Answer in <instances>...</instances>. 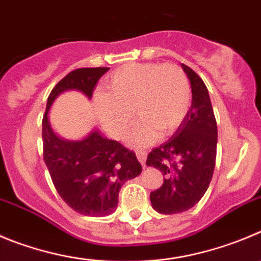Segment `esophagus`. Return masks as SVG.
<instances>
[{"instance_id": "obj_1", "label": "esophagus", "mask_w": 261, "mask_h": 261, "mask_svg": "<svg viewBox=\"0 0 261 261\" xmlns=\"http://www.w3.org/2000/svg\"><path fill=\"white\" fill-rule=\"evenodd\" d=\"M136 157H138L139 162L142 165H145V161H147V152L143 149L136 150Z\"/></svg>"}]
</instances>
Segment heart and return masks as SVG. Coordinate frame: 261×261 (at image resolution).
Returning a JSON list of instances; mask_svg holds the SVG:
<instances>
[{"instance_id":"heart-1","label":"heart","mask_w":261,"mask_h":261,"mask_svg":"<svg viewBox=\"0 0 261 261\" xmlns=\"http://www.w3.org/2000/svg\"><path fill=\"white\" fill-rule=\"evenodd\" d=\"M191 101L188 77L171 63H127L107 77L106 92L95 96L97 116L116 139L130 128L134 108L140 118L131 135L134 145L174 134L186 119Z\"/></svg>"}]
</instances>
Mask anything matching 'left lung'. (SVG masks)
Wrapping results in <instances>:
<instances>
[{"label":"left lung","mask_w":261,"mask_h":261,"mask_svg":"<svg viewBox=\"0 0 261 261\" xmlns=\"http://www.w3.org/2000/svg\"><path fill=\"white\" fill-rule=\"evenodd\" d=\"M181 65L191 81V109L174 136L147 158L148 166L164 175V184L150 193V202L166 215L189 210L203 197L216 161L218 126L207 87L192 68Z\"/></svg>","instance_id":"8db88e82"}]
</instances>
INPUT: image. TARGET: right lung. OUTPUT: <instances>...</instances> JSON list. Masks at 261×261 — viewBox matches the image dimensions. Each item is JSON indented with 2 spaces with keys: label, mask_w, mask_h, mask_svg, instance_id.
Returning <instances> with one entry per match:
<instances>
[{
  "label": "right lung",
  "mask_w": 261,
  "mask_h": 261,
  "mask_svg": "<svg viewBox=\"0 0 261 261\" xmlns=\"http://www.w3.org/2000/svg\"><path fill=\"white\" fill-rule=\"evenodd\" d=\"M108 69L79 68L68 73L51 90L42 119L43 160L54 187L70 208L86 216L113 213L121 187L142 172V165L134 150L103 138L99 131L79 142L63 140L51 130L47 113L58 95L67 90H80L91 97Z\"/></svg>",
  "instance_id": "right-lung-1"
}]
</instances>
